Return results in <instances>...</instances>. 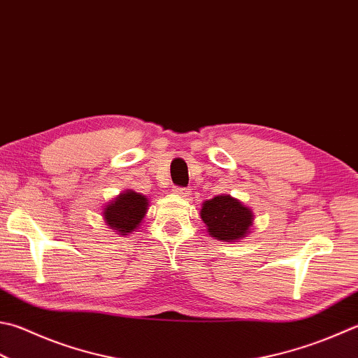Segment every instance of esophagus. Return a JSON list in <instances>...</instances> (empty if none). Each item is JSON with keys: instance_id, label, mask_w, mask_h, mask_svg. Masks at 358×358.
Masks as SVG:
<instances>
[{"instance_id": "obj_1", "label": "esophagus", "mask_w": 358, "mask_h": 358, "mask_svg": "<svg viewBox=\"0 0 358 358\" xmlns=\"http://www.w3.org/2000/svg\"><path fill=\"white\" fill-rule=\"evenodd\" d=\"M173 192L176 193V194H179L180 198H188V196H190V194H192L190 188H182V187H174Z\"/></svg>"}]
</instances>
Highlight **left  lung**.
I'll return each mask as SVG.
<instances>
[{"mask_svg":"<svg viewBox=\"0 0 358 358\" xmlns=\"http://www.w3.org/2000/svg\"><path fill=\"white\" fill-rule=\"evenodd\" d=\"M201 220L210 237L220 241H238L251 234L254 213L231 194H218L201 206Z\"/></svg>","mask_w":358,"mask_h":358,"instance_id":"8db88e82","label":"left lung"}]
</instances>
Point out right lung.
I'll return each instance as SVG.
<instances>
[{
	"instance_id": "add662e5",
	"label": "right lung",
	"mask_w": 358,
	"mask_h": 358,
	"mask_svg": "<svg viewBox=\"0 0 358 358\" xmlns=\"http://www.w3.org/2000/svg\"><path fill=\"white\" fill-rule=\"evenodd\" d=\"M150 199L134 190H124L103 208V220L113 232L132 234L146 217Z\"/></svg>"
}]
</instances>
